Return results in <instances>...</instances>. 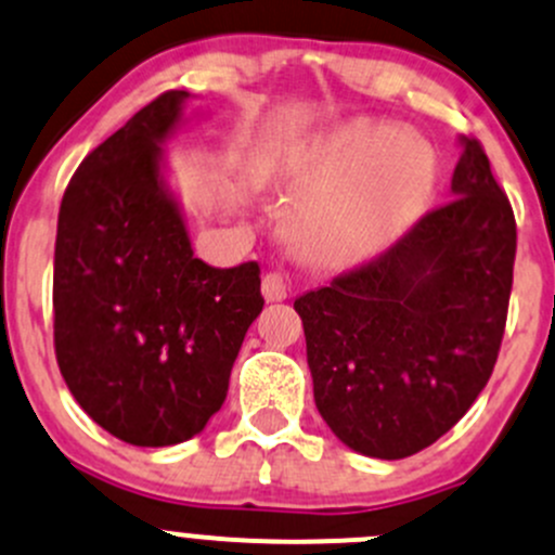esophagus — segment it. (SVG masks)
Wrapping results in <instances>:
<instances>
[{"label":"esophagus","instance_id":"obj_1","mask_svg":"<svg viewBox=\"0 0 555 555\" xmlns=\"http://www.w3.org/2000/svg\"><path fill=\"white\" fill-rule=\"evenodd\" d=\"M261 294H264L267 301H283L291 294L288 280H285L283 272H267L264 280H261Z\"/></svg>","mask_w":555,"mask_h":555}]
</instances>
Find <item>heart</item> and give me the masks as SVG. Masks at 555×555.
<instances>
[{
  "mask_svg": "<svg viewBox=\"0 0 555 555\" xmlns=\"http://www.w3.org/2000/svg\"><path fill=\"white\" fill-rule=\"evenodd\" d=\"M436 184L422 141L382 122H347L294 152L280 186L294 197L283 230L301 259L347 267L409 230Z\"/></svg>",
  "mask_w": 555,
  "mask_h": 555,
  "instance_id": "heart-1",
  "label": "heart"
}]
</instances>
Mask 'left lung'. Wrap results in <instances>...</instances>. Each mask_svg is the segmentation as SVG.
<instances>
[{"instance_id": "obj_1", "label": "left lung", "mask_w": 555, "mask_h": 555, "mask_svg": "<svg viewBox=\"0 0 555 555\" xmlns=\"http://www.w3.org/2000/svg\"><path fill=\"white\" fill-rule=\"evenodd\" d=\"M451 203L369 264L294 301L315 405L345 447L403 460L487 387L505 334L516 219L476 139L460 135Z\"/></svg>"}]
</instances>
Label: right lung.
Instances as JSON below:
<instances>
[{
    "label": "right lung",
    "mask_w": 555,
    "mask_h": 555,
    "mask_svg": "<svg viewBox=\"0 0 555 555\" xmlns=\"http://www.w3.org/2000/svg\"><path fill=\"white\" fill-rule=\"evenodd\" d=\"M190 99L168 90L95 146L59 214V369L85 414L133 447H173L208 425L264 307L256 261L194 259L163 150Z\"/></svg>",
    "instance_id": "obj_1"
}]
</instances>
